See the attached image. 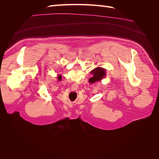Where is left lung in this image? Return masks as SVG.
I'll return each mask as SVG.
<instances>
[{"instance_id": "8db88e82", "label": "left lung", "mask_w": 159, "mask_h": 159, "mask_svg": "<svg viewBox=\"0 0 159 159\" xmlns=\"http://www.w3.org/2000/svg\"><path fill=\"white\" fill-rule=\"evenodd\" d=\"M91 74H93V76L89 79V82L90 84H93L96 81L102 80L106 75V71H105V69L98 67L91 71Z\"/></svg>"}]
</instances>
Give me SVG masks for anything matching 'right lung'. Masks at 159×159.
<instances>
[{"label":"right lung","mask_w":159,"mask_h":159,"mask_svg":"<svg viewBox=\"0 0 159 159\" xmlns=\"http://www.w3.org/2000/svg\"><path fill=\"white\" fill-rule=\"evenodd\" d=\"M58 78H59V80H60V79H61V76L59 75V76H58Z\"/></svg>","instance_id":"right-lung-1"}]
</instances>
